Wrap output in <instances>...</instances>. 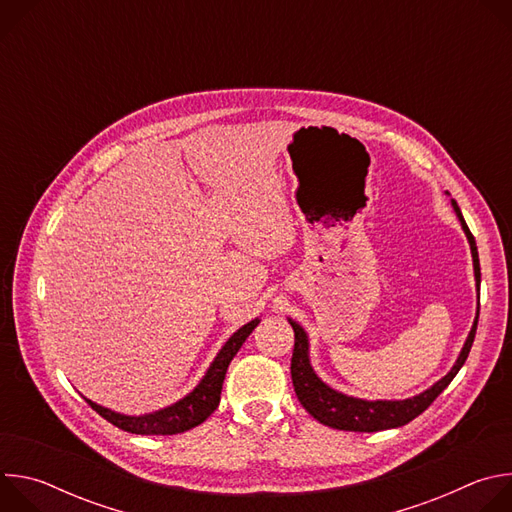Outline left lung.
I'll use <instances>...</instances> for the list:
<instances>
[{
	"instance_id": "1",
	"label": "left lung",
	"mask_w": 512,
	"mask_h": 512,
	"mask_svg": "<svg viewBox=\"0 0 512 512\" xmlns=\"http://www.w3.org/2000/svg\"><path fill=\"white\" fill-rule=\"evenodd\" d=\"M452 206L460 218L468 241H470L476 285H480V261H478V249H476L474 235L470 233L456 200H452ZM478 314H480V310L476 312L474 326H472L468 340L454 364V369L442 381H437L431 389L423 391L417 397L405 399V401H364V399H354V397L342 395V393L330 389L328 385H324L316 377L314 369L310 367L308 336H306L304 328L300 324H296L294 320H289L291 328H294V336H296L294 354H291V381H294V391H296L300 403L304 405V409L314 419H318L322 425H328L334 429H344V431H381V429L401 427V425L413 421L417 415H421L437 399V395H440L452 383V379L458 375V371L462 369V364L466 362V358L470 354V348H472V342L476 336Z\"/></svg>"
}]
</instances>
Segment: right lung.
Returning a JSON list of instances; mask_svg holds the SVG:
<instances>
[{"instance_id":"right-lung-1","label":"right lung","mask_w":512,"mask_h":512,"mask_svg":"<svg viewBox=\"0 0 512 512\" xmlns=\"http://www.w3.org/2000/svg\"><path fill=\"white\" fill-rule=\"evenodd\" d=\"M257 324H259V318H255L249 324H245L243 328H239L229 338V342L223 346V350L218 352V356L210 364V369L206 371L200 385L190 395H186L184 399H180L178 403H174L166 409H160L150 415H141V417H129V415L109 411L89 399H87V403L109 423H113L115 427H119L123 431H129V433L174 435V433L188 431V429L200 425L202 421H206V417H210V413L218 407V403H221L223 381H225L229 364H231L233 356L239 352V348L243 346V342L247 340V336L255 330Z\"/></svg>"}]
</instances>
